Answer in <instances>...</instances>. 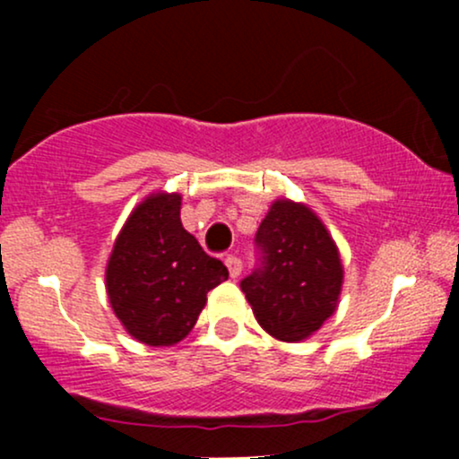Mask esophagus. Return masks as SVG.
I'll return each instance as SVG.
<instances>
[{
    "mask_svg": "<svg viewBox=\"0 0 459 459\" xmlns=\"http://www.w3.org/2000/svg\"><path fill=\"white\" fill-rule=\"evenodd\" d=\"M224 263H226V267H229L230 278H237L241 273V270H244V263H241V259L237 255H229L224 259Z\"/></svg>",
    "mask_w": 459,
    "mask_h": 459,
    "instance_id": "obj_1",
    "label": "esophagus"
}]
</instances>
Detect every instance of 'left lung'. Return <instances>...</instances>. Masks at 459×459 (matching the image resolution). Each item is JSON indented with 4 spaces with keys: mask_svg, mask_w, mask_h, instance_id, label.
<instances>
[{
    "mask_svg": "<svg viewBox=\"0 0 459 459\" xmlns=\"http://www.w3.org/2000/svg\"><path fill=\"white\" fill-rule=\"evenodd\" d=\"M256 267L239 282L255 317L276 339L296 343L334 313L343 282L339 250L304 204L276 200L255 235Z\"/></svg>",
    "mask_w": 459,
    "mask_h": 459,
    "instance_id": "obj_1",
    "label": "left lung"
}]
</instances>
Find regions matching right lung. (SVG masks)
<instances>
[{
  "instance_id": "right-lung-1",
  "label": "right lung",
  "mask_w": 459,
  "mask_h": 459,
  "mask_svg": "<svg viewBox=\"0 0 459 459\" xmlns=\"http://www.w3.org/2000/svg\"><path fill=\"white\" fill-rule=\"evenodd\" d=\"M229 270L181 224V196L157 194L131 213L108 263L116 317L146 345H175L196 324L207 293Z\"/></svg>"
}]
</instances>
